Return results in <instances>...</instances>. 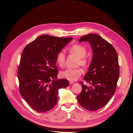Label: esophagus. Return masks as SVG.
<instances>
[{"label": "esophagus", "instance_id": "34e87169", "mask_svg": "<svg viewBox=\"0 0 133 133\" xmlns=\"http://www.w3.org/2000/svg\"><path fill=\"white\" fill-rule=\"evenodd\" d=\"M69 83L70 84H73L74 83V82L73 81H71V80H70V81L69 82Z\"/></svg>", "mask_w": 133, "mask_h": 133}]
</instances>
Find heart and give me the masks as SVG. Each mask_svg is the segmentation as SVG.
Segmentation results:
<instances>
[{"instance_id":"obj_1","label":"heart","mask_w":133,"mask_h":133,"mask_svg":"<svg viewBox=\"0 0 133 133\" xmlns=\"http://www.w3.org/2000/svg\"><path fill=\"white\" fill-rule=\"evenodd\" d=\"M68 51L70 54H75L79 57L77 61L78 65H81L84 67H86L88 65L89 59L85 55L87 49L85 47L80 44H75L70 47ZM65 55L64 52L59 51L56 57V62L57 64L60 66L62 67L65 65ZM82 74L83 70L81 68H67L60 73V76L62 78L72 81L78 79Z\"/></svg>"}]
</instances>
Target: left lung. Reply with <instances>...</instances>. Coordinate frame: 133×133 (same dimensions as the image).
<instances>
[{"label": "left lung", "mask_w": 133, "mask_h": 133, "mask_svg": "<svg viewBox=\"0 0 133 133\" xmlns=\"http://www.w3.org/2000/svg\"><path fill=\"white\" fill-rule=\"evenodd\" d=\"M89 42L93 52L89 70L84 80L91 87L82 85V90L78 95L80 105L90 111L103 108L115 93L119 77V65L117 53L114 46L100 35L89 34L79 40Z\"/></svg>", "instance_id": "8db88e82"}]
</instances>
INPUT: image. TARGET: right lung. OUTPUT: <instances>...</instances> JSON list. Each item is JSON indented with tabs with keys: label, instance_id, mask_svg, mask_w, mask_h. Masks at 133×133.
Here are the masks:
<instances>
[{
	"label": "right lung",
	"instance_id": "right-lung-1",
	"mask_svg": "<svg viewBox=\"0 0 133 133\" xmlns=\"http://www.w3.org/2000/svg\"><path fill=\"white\" fill-rule=\"evenodd\" d=\"M73 38L41 35L24 49L18 69L19 92L38 112L51 110L58 102L60 88L69 85L66 79L57 80L56 57Z\"/></svg>",
	"mask_w": 133,
	"mask_h": 133
}]
</instances>
